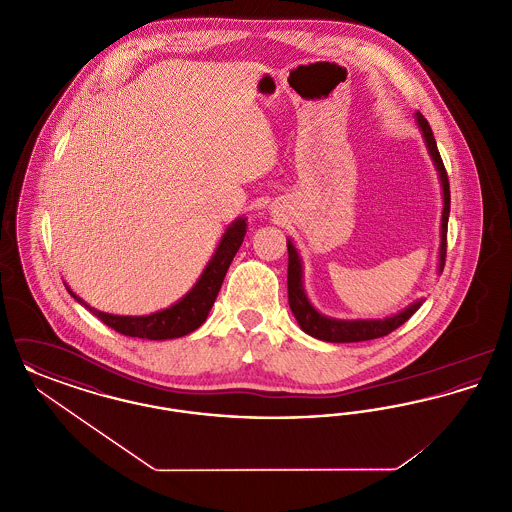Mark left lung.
<instances>
[{
  "label": "left lung",
  "mask_w": 512,
  "mask_h": 512,
  "mask_svg": "<svg viewBox=\"0 0 512 512\" xmlns=\"http://www.w3.org/2000/svg\"><path fill=\"white\" fill-rule=\"evenodd\" d=\"M418 128L422 130V138L428 147V153L436 165L443 190V213H441V244H439V272L445 267V253H447V222H449V209H451V194H449V178L443 167L441 155H439L436 138L432 134V128L428 121L416 113ZM288 301L292 309L293 317L299 322L301 330L313 338L332 343H351V341L376 340L382 336H388L395 328L405 324L414 313L420 309L422 299L414 301L405 311L382 318V320H338V318L324 317L311 305L303 290V267L301 257L292 242L288 240Z\"/></svg>",
  "instance_id": "left-lung-1"
}]
</instances>
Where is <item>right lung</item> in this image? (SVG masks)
<instances>
[{"label":"right lung","instance_id":"right-lung-1","mask_svg":"<svg viewBox=\"0 0 512 512\" xmlns=\"http://www.w3.org/2000/svg\"><path fill=\"white\" fill-rule=\"evenodd\" d=\"M245 219H236L224 232L219 247L199 280L195 282L194 288L186 293L178 303L171 305L169 309L157 311L146 317H121V315H109L101 313L98 309L86 305L76 293L67 288L74 299L84 305L92 315L113 328L115 332L130 336V338H146V340H172L182 338L190 332L197 330L205 318L209 315L217 295H219L222 280L226 276V270L230 267L232 259L236 257L240 245L244 242Z\"/></svg>","mask_w":512,"mask_h":512}]
</instances>
